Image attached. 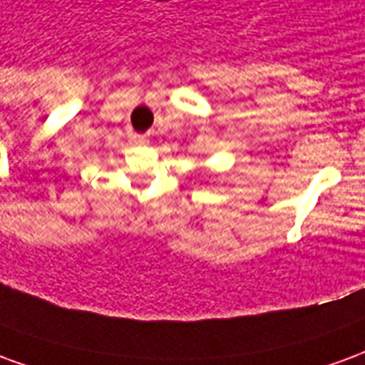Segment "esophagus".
<instances>
[{
  "instance_id": "1",
  "label": "esophagus",
  "mask_w": 365,
  "mask_h": 365,
  "mask_svg": "<svg viewBox=\"0 0 365 365\" xmlns=\"http://www.w3.org/2000/svg\"><path fill=\"white\" fill-rule=\"evenodd\" d=\"M135 140L138 144H146V143H148V138H146V136H144V135H136Z\"/></svg>"
}]
</instances>
